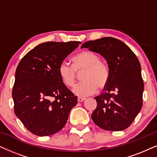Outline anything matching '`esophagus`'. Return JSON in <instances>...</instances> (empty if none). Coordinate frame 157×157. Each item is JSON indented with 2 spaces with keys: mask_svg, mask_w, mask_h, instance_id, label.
<instances>
[{
  "mask_svg": "<svg viewBox=\"0 0 157 157\" xmlns=\"http://www.w3.org/2000/svg\"><path fill=\"white\" fill-rule=\"evenodd\" d=\"M77 101H78V102H82V101H85V98H82V97H78Z\"/></svg>",
  "mask_w": 157,
  "mask_h": 157,
  "instance_id": "obj_1",
  "label": "esophagus"
}]
</instances>
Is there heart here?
<instances>
[{
    "instance_id": "obj_1",
    "label": "heart",
    "mask_w": 157,
    "mask_h": 157,
    "mask_svg": "<svg viewBox=\"0 0 157 157\" xmlns=\"http://www.w3.org/2000/svg\"><path fill=\"white\" fill-rule=\"evenodd\" d=\"M73 67L63 61L59 67V75L61 82L68 88H73L77 80V75L82 72L83 82L73 90L77 96H88L95 93L99 88L104 90L110 77L109 69L104 61L99 59L96 53L82 51L72 58Z\"/></svg>"
}]
</instances>
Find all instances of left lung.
Listing matches in <instances>:
<instances>
[{"mask_svg":"<svg viewBox=\"0 0 157 157\" xmlns=\"http://www.w3.org/2000/svg\"><path fill=\"white\" fill-rule=\"evenodd\" d=\"M82 48L100 53L110 72L104 93L95 97L97 106L91 116L93 121L106 130H125L142 108L144 84L139 61L125 43L114 37L88 41Z\"/></svg>","mask_w":157,"mask_h":157,"instance_id":"1","label":"left lung"}]
</instances>
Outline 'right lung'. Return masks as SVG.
<instances>
[{
  "label": "right lung",
  "mask_w": 157,
  "mask_h": 157,
  "mask_svg": "<svg viewBox=\"0 0 157 157\" xmlns=\"http://www.w3.org/2000/svg\"><path fill=\"white\" fill-rule=\"evenodd\" d=\"M80 42L41 43L18 64L12 97L14 112L32 133L48 136L64 128L77 97L61 82L59 67Z\"/></svg>",
  "instance_id": "add662e5"
}]
</instances>
